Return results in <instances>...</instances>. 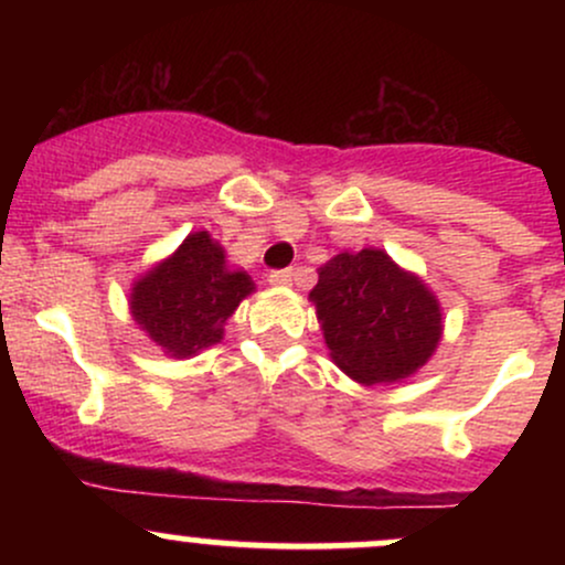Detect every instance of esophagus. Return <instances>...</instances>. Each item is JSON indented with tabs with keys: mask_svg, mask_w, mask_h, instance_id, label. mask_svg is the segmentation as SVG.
I'll return each instance as SVG.
<instances>
[{
	"mask_svg": "<svg viewBox=\"0 0 565 565\" xmlns=\"http://www.w3.org/2000/svg\"><path fill=\"white\" fill-rule=\"evenodd\" d=\"M291 268H278V270H270L268 274V281L274 284V287H287V284H291Z\"/></svg>",
	"mask_w": 565,
	"mask_h": 565,
	"instance_id": "34e87169",
	"label": "esophagus"
}]
</instances>
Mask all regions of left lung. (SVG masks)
<instances>
[{
  "label": "left lung",
  "mask_w": 565,
  "mask_h": 565,
  "mask_svg": "<svg viewBox=\"0 0 565 565\" xmlns=\"http://www.w3.org/2000/svg\"><path fill=\"white\" fill-rule=\"evenodd\" d=\"M310 300L334 364L366 385L408 377L440 340L436 297L380 249L321 265Z\"/></svg>",
  "instance_id": "1"
}]
</instances>
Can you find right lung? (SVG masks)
Masks as SVG:
<instances>
[{
  "instance_id": "right-lung-1",
  "label": "right lung",
  "mask_w": 565,
  "mask_h": 565,
  "mask_svg": "<svg viewBox=\"0 0 565 565\" xmlns=\"http://www.w3.org/2000/svg\"><path fill=\"white\" fill-rule=\"evenodd\" d=\"M252 289V278L225 268L220 244L199 231L135 284L132 316L167 353L191 355L220 342L223 323Z\"/></svg>"
}]
</instances>
